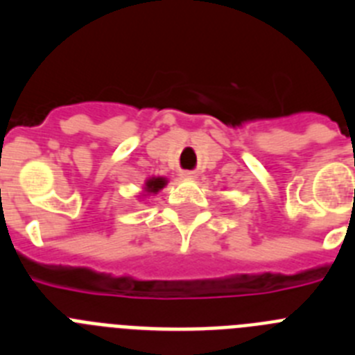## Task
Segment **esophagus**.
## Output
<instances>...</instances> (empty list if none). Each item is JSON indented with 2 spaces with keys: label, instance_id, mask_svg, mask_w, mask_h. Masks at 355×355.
<instances>
[{
  "label": "esophagus",
  "instance_id": "1",
  "mask_svg": "<svg viewBox=\"0 0 355 355\" xmlns=\"http://www.w3.org/2000/svg\"><path fill=\"white\" fill-rule=\"evenodd\" d=\"M181 178H184V180H192V178H193V172H190V171H181Z\"/></svg>",
  "mask_w": 355,
  "mask_h": 355
}]
</instances>
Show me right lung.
<instances>
[{
    "instance_id": "1",
    "label": "right lung",
    "mask_w": 355,
    "mask_h": 355,
    "mask_svg": "<svg viewBox=\"0 0 355 355\" xmlns=\"http://www.w3.org/2000/svg\"><path fill=\"white\" fill-rule=\"evenodd\" d=\"M165 183H167V181L163 180V178H153V180H149L146 183V190H147V192L156 193L159 190V188L165 187Z\"/></svg>"
}]
</instances>
